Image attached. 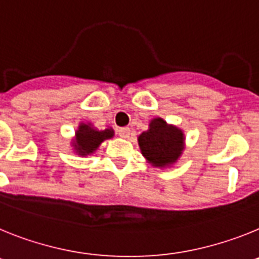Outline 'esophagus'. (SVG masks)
I'll return each instance as SVG.
<instances>
[{"mask_svg": "<svg viewBox=\"0 0 259 259\" xmlns=\"http://www.w3.org/2000/svg\"><path fill=\"white\" fill-rule=\"evenodd\" d=\"M118 136H120L121 138H129L130 129L129 127H120V129H118Z\"/></svg>", "mask_w": 259, "mask_h": 259, "instance_id": "esophagus-1", "label": "esophagus"}]
</instances>
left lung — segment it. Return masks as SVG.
<instances>
[{
  "label": "left lung",
  "mask_w": 259,
  "mask_h": 259,
  "mask_svg": "<svg viewBox=\"0 0 259 259\" xmlns=\"http://www.w3.org/2000/svg\"><path fill=\"white\" fill-rule=\"evenodd\" d=\"M142 154L156 167H164L177 160L183 151L184 137L181 130L169 126L161 118H155L150 129L138 138Z\"/></svg>",
  "instance_id": "left-lung-1"
}]
</instances>
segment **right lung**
<instances>
[{
    "label": "right lung",
    "instance_id": "obj_1",
    "mask_svg": "<svg viewBox=\"0 0 259 259\" xmlns=\"http://www.w3.org/2000/svg\"><path fill=\"white\" fill-rule=\"evenodd\" d=\"M113 137V130H95L91 126L82 123L79 129L76 130V141H75V150L79 155H89L94 152L99 145L108 138Z\"/></svg>",
    "mask_w": 259,
    "mask_h": 259
}]
</instances>
